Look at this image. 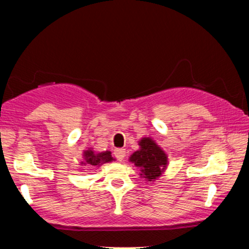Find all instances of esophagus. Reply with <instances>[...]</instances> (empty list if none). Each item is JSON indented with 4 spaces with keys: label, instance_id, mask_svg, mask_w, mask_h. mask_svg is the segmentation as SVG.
I'll list each match as a JSON object with an SVG mask.
<instances>
[{
    "label": "esophagus",
    "instance_id": "34e87169",
    "mask_svg": "<svg viewBox=\"0 0 249 249\" xmlns=\"http://www.w3.org/2000/svg\"><path fill=\"white\" fill-rule=\"evenodd\" d=\"M114 154H115V157H116L117 159H119L120 161H122V160H123L124 157H125V149L117 148V149H115Z\"/></svg>",
    "mask_w": 249,
    "mask_h": 249
}]
</instances>
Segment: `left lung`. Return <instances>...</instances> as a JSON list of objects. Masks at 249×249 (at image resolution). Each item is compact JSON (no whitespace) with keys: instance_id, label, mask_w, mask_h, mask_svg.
<instances>
[{"instance_id":"obj_1","label":"left lung","mask_w":249,"mask_h":249,"mask_svg":"<svg viewBox=\"0 0 249 249\" xmlns=\"http://www.w3.org/2000/svg\"><path fill=\"white\" fill-rule=\"evenodd\" d=\"M138 145L140 149L130 155L129 161L140 169L141 178L154 182L165 172L168 166V156L150 137H142Z\"/></svg>"}]
</instances>
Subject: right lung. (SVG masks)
<instances>
[{"label": "right lung", "instance_id": "right-lung-1", "mask_svg": "<svg viewBox=\"0 0 249 249\" xmlns=\"http://www.w3.org/2000/svg\"><path fill=\"white\" fill-rule=\"evenodd\" d=\"M83 161L81 162L82 166L87 167H100L102 163L111 162L115 160L112 157V153L109 150L102 151V153H95L92 148H88L83 151Z\"/></svg>", "mask_w": 249, "mask_h": 249}]
</instances>
